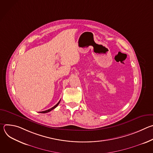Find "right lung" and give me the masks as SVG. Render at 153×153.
Masks as SVG:
<instances>
[{
	"instance_id": "right-lung-1",
	"label": "right lung",
	"mask_w": 153,
	"mask_h": 153,
	"mask_svg": "<svg viewBox=\"0 0 153 153\" xmlns=\"http://www.w3.org/2000/svg\"><path fill=\"white\" fill-rule=\"evenodd\" d=\"M60 101L55 105V106H54L53 107H52L51 108H50V109H49V110H45V111H41V112H40V113H48V112H50V111H51V110H53V109H54L55 108H56L57 106V105L59 104V103H60Z\"/></svg>"
}]
</instances>
